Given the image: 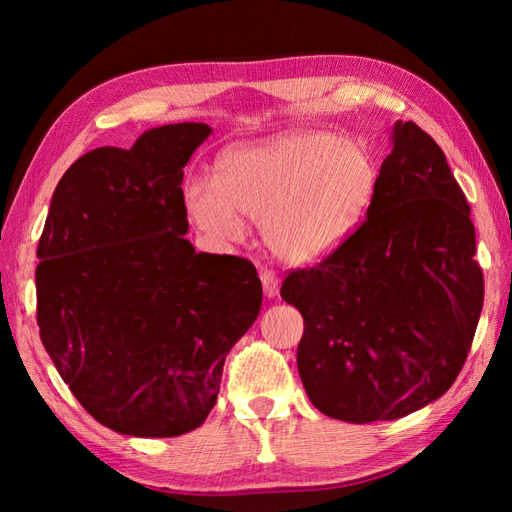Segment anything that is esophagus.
Listing matches in <instances>:
<instances>
[{
    "instance_id": "1",
    "label": "esophagus",
    "mask_w": 512,
    "mask_h": 512,
    "mask_svg": "<svg viewBox=\"0 0 512 512\" xmlns=\"http://www.w3.org/2000/svg\"><path fill=\"white\" fill-rule=\"evenodd\" d=\"M259 279H262V286L266 297H277L279 295V277L273 268H262L259 270Z\"/></svg>"
}]
</instances>
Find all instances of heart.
Masks as SVG:
<instances>
[{"label":"heart","mask_w":512,"mask_h":512,"mask_svg":"<svg viewBox=\"0 0 512 512\" xmlns=\"http://www.w3.org/2000/svg\"><path fill=\"white\" fill-rule=\"evenodd\" d=\"M378 180L376 156L361 140L290 132L226 151L215 182H189L184 202L193 222L217 239L242 233V215L262 222L264 242L275 255L312 264L361 226Z\"/></svg>","instance_id":"1"}]
</instances>
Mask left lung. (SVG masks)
Returning <instances> with one entry per match:
<instances>
[{
    "mask_svg": "<svg viewBox=\"0 0 512 512\" xmlns=\"http://www.w3.org/2000/svg\"><path fill=\"white\" fill-rule=\"evenodd\" d=\"M471 206L427 132L394 125L361 226L281 297L303 317L297 347L312 405L336 420H396L447 391L484 303Z\"/></svg>",
    "mask_w": 512,
    "mask_h": 512,
    "instance_id": "8db88e82",
    "label": "left lung"
}]
</instances>
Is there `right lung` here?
Masks as SVG:
<instances>
[{
  "mask_svg": "<svg viewBox=\"0 0 512 512\" xmlns=\"http://www.w3.org/2000/svg\"><path fill=\"white\" fill-rule=\"evenodd\" d=\"M209 134L178 123L132 149L88 151L59 180L39 239L41 343L83 409L123 436L200 427L262 308L248 259L184 239L182 169Z\"/></svg>",
  "mask_w": 512,
  "mask_h": 512,
  "instance_id": "obj_1",
  "label": "right lung"
}]
</instances>
